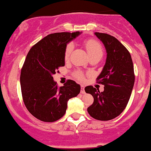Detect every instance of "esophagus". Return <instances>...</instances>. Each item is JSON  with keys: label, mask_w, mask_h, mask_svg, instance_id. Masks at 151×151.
I'll use <instances>...</instances> for the list:
<instances>
[{"label": "esophagus", "mask_w": 151, "mask_h": 151, "mask_svg": "<svg viewBox=\"0 0 151 151\" xmlns=\"http://www.w3.org/2000/svg\"><path fill=\"white\" fill-rule=\"evenodd\" d=\"M81 94H84L85 93V90H84V85H81Z\"/></svg>", "instance_id": "1"}]
</instances>
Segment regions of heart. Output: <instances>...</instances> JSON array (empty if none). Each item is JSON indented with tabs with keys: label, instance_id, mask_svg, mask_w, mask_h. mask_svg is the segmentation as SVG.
<instances>
[{
	"label": "heart",
	"instance_id": "heart-1",
	"mask_svg": "<svg viewBox=\"0 0 151 151\" xmlns=\"http://www.w3.org/2000/svg\"><path fill=\"white\" fill-rule=\"evenodd\" d=\"M84 45L89 57L95 56H103V53H104L103 47L101 43L98 41H97V40H87V41L85 42ZM73 49V45L72 43H69V44L67 45L65 50V53H64V57H65V60L69 59ZM75 77L77 79H78L79 81L84 80V75L81 72H79V71L76 73Z\"/></svg>",
	"mask_w": 151,
	"mask_h": 151
}]
</instances>
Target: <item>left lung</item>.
Here are the masks:
<instances>
[{
	"label": "left lung",
	"mask_w": 151,
	"mask_h": 151,
	"mask_svg": "<svg viewBox=\"0 0 151 151\" xmlns=\"http://www.w3.org/2000/svg\"><path fill=\"white\" fill-rule=\"evenodd\" d=\"M102 41L107 53L106 61L97 83L104 85V92L92 86L85 87V92L94 98L87 108L89 115L102 121L112 120L126 109L134 87L135 76L131 54L127 48L113 36L95 32Z\"/></svg>",
	"instance_id": "8db88e82"
}]
</instances>
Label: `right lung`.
<instances>
[{
	"label": "right lung",
	"instance_id": "1",
	"mask_svg": "<svg viewBox=\"0 0 151 151\" xmlns=\"http://www.w3.org/2000/svg\"><path fill=\"white\" fill-rule=\"evenodd\" d=\"M80 34H50L32 46L27 54L20 72L22 97L28 111L41 121L51 123L62 118L68 100L80 92V85L74 81L68 80L59 87L52 76L65 66L68 42Z\"/></svg>",
	"mask_w": 151,
	"mask_h": 151
}]
</instances>
